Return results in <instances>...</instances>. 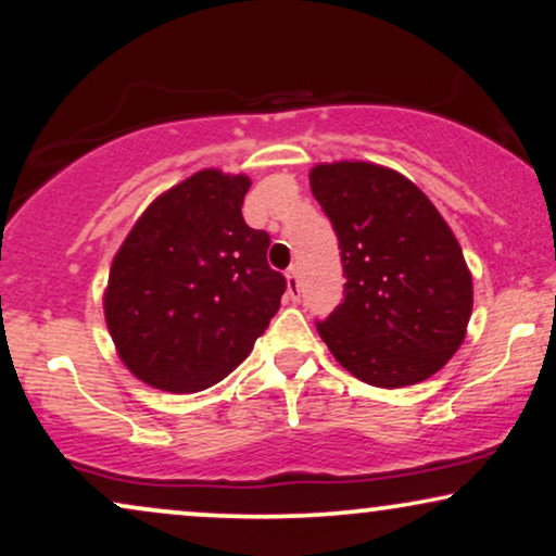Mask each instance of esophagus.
<instances>
[{"label":"esophagus","instance_id":"esophagus-1","mask_svg":"<svg viewBox=\"0 0 556 556\" xmlns=\"http://www.w3.org/2000/svg\"><path fill=\"white\" fill-rule=\"evenodd\" d=\"M286 280H288V295H291L293 301H299V295H301V278H299V270L288 268Z\"/></svg>","mask_w":556,"mask_h":556}]
</instances>
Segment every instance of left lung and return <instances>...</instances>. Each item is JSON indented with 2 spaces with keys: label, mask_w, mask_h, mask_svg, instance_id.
<instances>
[{
  "label": "left lung",
  "mask_w": 556,
  "mask_h": 556,
  "mask_svg": "<svg viewBox=\"0 0 556 556\" xmlns=\"http://www.w3.org/2000/svg\"><path fill=\"white\" fill-rule=\"evenodd\" d=\"M311 192L331 219L344 301L316 329L346 371L394 390L422 382L466 339L473 283L432 202L402 174L367 162L321 164Z\"/></svg>",
  "instance_id": "1"
}]
</instances>
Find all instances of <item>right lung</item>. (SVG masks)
<instances>
[{"label": "right lung", "mask_w": 556, "mask_h": 556, "mask_svg": "<svg viewBox=\"0 0 556 556\" xmlns=\"http://www.w3.org/2000/svg\"><path fill=\"white\" fill-rule=\"evenodd\" d=\"M250 179L197 172L151 202L113 257L105 324L136 377L200 392L245 359L268 329L286 276L270 235L242 219Z\"/></svg>", "instance_id": "obj_1"}]
</instances>
